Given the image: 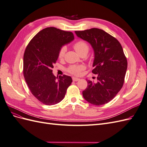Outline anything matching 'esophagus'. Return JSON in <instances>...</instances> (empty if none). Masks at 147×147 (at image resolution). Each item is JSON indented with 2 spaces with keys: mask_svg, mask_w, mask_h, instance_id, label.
<instances>
[{
  "mask_svg": "<svg viewBox=\"0 0 147 147\" xmlns=\"http://www.w3.org/2000/svg\"><path fill=\"white\" fill-rule=\"evenodd\" d=\"M72 79H73V81H78L80 80V78H76V77H73Z\"/></svg>",
  "mask_w": 147,
  "mask_h": 147,
  "instance_id": "34e87169",
  "label": "esophagus"
}]
</instances>
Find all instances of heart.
Wrapping results in <instances>:
<instances>
[{"label": "heart", "instance_id": "b5f03b06", "mask_svg": "<svg viewBox=\"0 0 147 147\" xmlns=\"http://www.w3.org/2000/svg\"><path fill=\"white\" fill-rule=\"evenodd\" d=\"M74 48L75 49V50L77 51L79 55H80L81 53H84V52L88 53L89 51V47L88 44L86 43V41L80 40L74 43ZM66 51V47L65 46H63L60 48L58 53V58L59 59H63L64 58ZM84 67L83 66L72 65V66H70L68 67L67 71H68L69 73L73 74L79 75L81 73V72L82 70H84Z\"/></svg>", "mask_w": 147, "mask_h": 147}]
</instances>
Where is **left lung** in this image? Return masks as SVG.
I'll return each instance as SVG.
<instances>
[{
  "label": "left lung",
  "mask_w": 147,
  "mask_h": 147,
  "mask_svg": "<svg viewBox=\"0 0 147 147\" xmlns=\"http://www.w3.org/2000/svg\"><path fill=\"white\" fill-rule=\"evenodd\" d=\"M75 33L91 44L94 52L92 72L97 75V82L87 80L88 87L82 91V96L96 106L107 104L123 84L127 61L123 48L115 38L101 29L93 28Z\"/></svg>",
  "instance_id": "8db88e82"
}]
</instances>
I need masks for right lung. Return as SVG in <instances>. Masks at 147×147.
<instances>
[{"label": "right lung", "mask_w": 147, "mask_h": 147, "mask_svg": "<svg viewBox=\"0 0 147 147\" xmlns=\"http://www.w3.org/2000/svg\"><path fill=\"white\" fill-rule=\"evenodd\" d=\"M74 38L72 32L55 27L39 32L28 44L24 55V76L32 94L48 106L59 103L73 80L70 76H55L53 64L63 45Z\"/></svg>", "instance_id": "obj_1"}]
</instances>
